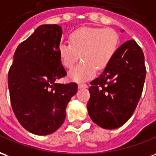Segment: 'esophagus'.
<instances>
[{
    "label": "esophagus",
    "mask_w": 156,
    "mask_h": 156,
    "mask_svg": "<svg viewBox=\"0 0 156 156\" xmlns=\"http://www.w3.org/2000/svg\"><path fill=\"white\" fill-rule=\"evenodd\" d=\"M88 86L86 85V84H81V83H80L79 85H78V88L79 89H85V88H87Z\"/></svg>",
    "instance_id": "esophagus-1"
}]
</instances>
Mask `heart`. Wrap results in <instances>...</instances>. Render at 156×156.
<instances>
[{"label":"heart","instance_id":"obj_1","mask_svg":"<svg viewBox=\"0 0 156 156\" xmlns=\"http://www.w3.org/2000/svg\"><path fill=\"white\" fill-rule=\"evenodd\" d=\"M119 36L111 28L83 27L70 35V43H61L58 53L61 64L71 68L79 58L83 59L68 73V77L76 82L92 79L96 70H103L110 64L116 53Z\"/></svg>","mask_w":156,"mask_h":156}]
</instances>
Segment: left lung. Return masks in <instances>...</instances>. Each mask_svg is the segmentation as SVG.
Returning a JSON list of instances; mask_svg holds the SVG:
<instances>
[{"label": "left lung", "instance_id": "obj_1", "mask_svg": "<svg viewBox=\"0 0 156 156\" xmlns=\"http://www.w3.org/2000/svg\"><path fill=\"white\" fill-rule=\"evenodd\" d=\"M145 75L141 48L134 40L125 42L101 76L90 82L87 104L90 119L104 129L123 126L140 99Z\"/></svg>", "mask_w": 156, "mask_h": 156}]
</instances>
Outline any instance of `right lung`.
Segmentation results:
<instances>
[{"label":"right lung","instance_id":"1","mask_svg":"<svg viewBox=\"0 0 156 156\" xmlns=\"http://www.w3.org/2000/svg\"><path fill=\"white\" fill-rule=\"evenodd\" d=\"M62 28L41 25L16 50L8 73L11 103L18 121L29 132L46 136L66 119V109L77 84H58L66 71L58 53Z\"/></svg>","mask_w":156,"mask_h":156}]
</instances>
